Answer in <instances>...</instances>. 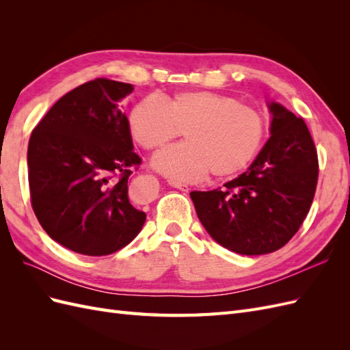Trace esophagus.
Returning a JSON list of instances; mask_svg holds the SVG:
<instances>
[{"instance_id":"esophagus-1","label":"esophagus","mask_w":350,"mask_h":350,"mask_svg":"<svg viewBox=\"0 0 350 350\" xmlns=\"http://www.w3.org/2000/svg\"><path fill=\"white\" fill-rule=\"evenodd\" d=\"M171 185L174 188H178L179 191H184V193H188V189H189V187L187 184H183V183H171Z\"/></svg>"}]
</instances>
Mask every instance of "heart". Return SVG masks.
<instances>
[{"instance_id":"1","label":"heart","mask_w":350,"mask_h":350,"mask_svg":"<svg viewBox=\"0 0 350 350\" xmlns=\"http://www.w3.org/2000/svg\"><path fill=\"white\" fill-rule=\"evenodd\" d=\"M133 140L154 150L184 131L187 143L153 157L156 171L172 181H196L208 172L224 179L239 174L258 153L266 120L238 99L207 90L179 92L161 100L144 98L129 113Z\"/></svg>"}]
</instances>
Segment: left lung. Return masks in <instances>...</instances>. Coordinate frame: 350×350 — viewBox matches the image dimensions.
Listing matches in <instances>:
<instances>
[{"instance_id":"obj_1","label":"left lung","mask_w":350,"mask_h":350,"mask_svg":"<svg viewBox=\"0 0 350 350\" xmlns=\"http://www.w3.org/2000/svg\"><path fill=\"white\" fill-rule=\"evenodd\" d=\"M270 139L245 172L211 191H193L197 216L221 247L261 256L278 251L311 208L319 157L302 118L269 103Z\"/></svg>"}]
</instances>
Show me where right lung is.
<instances>
[{"mask_svg": "<svg viewBox=\"0 0 350 350\" xmlns=\"http://www.w3.org/2000/svg\"><path fill=\"white\" fill-rule=\"evenodd\" d=\"M129 83L94 79L64 94L31 131L30 201L55 242L84 256H108L139 235L146 213L129 200L142 163L120 105Z\"/></svg>", "mask_w": 350, "mask_h": 350, "instance_id": "right-lung-1", "label": "right lung"}]
</instances>
